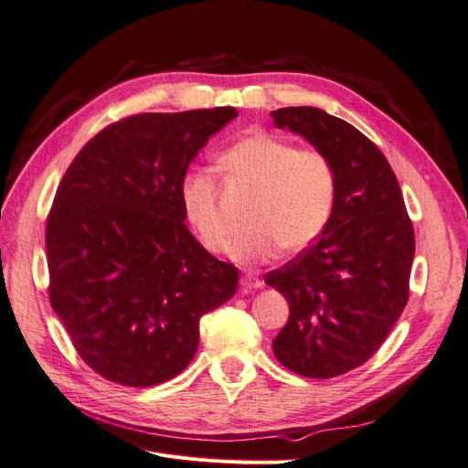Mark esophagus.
I'll return each instance as SVG.
<instances>
[{
  "label": "esophagus",
  "instance_id": "esophagus-1",
  "mask_svg": "<svg viewBox=\"0 0 468 468\" xmlns=\"http://www.w3.org/2000/svg\"><path fill=\"white\" fill-rule=\"evenodd\" d=\"M239 285H242L244 289H261L263 287V281L260 277H256V275L248 273V275H244L242 279H239Z\"/></svg>",
  "mask_w": 468,
  "mask_h": 468
}]
</instances>
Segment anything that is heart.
<instances>
[{"label": "heart", "mask_w": 468, "mask_h": 468, "mask_svg": "<svg viewBox=\"0 0 468 468\" xmlns=\"http://www.w3.org/2000/svg\"><path fill=\"white\" fill-rule=\"evenodd\" d=\"M218 169L230 181L256 191L246 212L250 230L230 250V258L239 265L271 261L282 248H308L332 218L337 176L320 150H299L291 140L251 133L218 155ZM179 201L208 251L229 250L230 224L220 207L218 179L212 169H189L179 183Z\"/></svg>", "instance_id": "heart-1"}]
</instances>
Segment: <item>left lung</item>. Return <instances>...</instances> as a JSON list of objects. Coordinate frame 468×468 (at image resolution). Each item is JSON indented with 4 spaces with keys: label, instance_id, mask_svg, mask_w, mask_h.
<instances>
[{
    "label": "left lung",
    "instance_id": "left-lung-1",
    "mask_svg": "<svg viewBox=\"0 0 468 468\" xmlns=\"http://www.w3.org/2000/svg\"><path fill=\"white\" fill-rule=\"evenodd\" d=\"M271 117L277 129L301 134L328 155L337 176L324 232L265 275L289 303L273 353L296 375L332 378L375 356L402 314L414 229L390 164L356 126L318 107H285Z\"/></svg>",
    "mask_w": 468,
    "mask_h": 468
}]
</instances>
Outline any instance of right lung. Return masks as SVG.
Listing matches in <instances>:
<instances>
[{
  "mask_svg": "<svg viewBox=\"0 0 468 468\" xmlns=\"http://www.w3.org/2000/svg\"><path fill=\"white\" fill-rule=\"evenodd\" d=\"M234 107L143 112L81 148L47 220L50 304L80 357L122 387L179 375L199 320L229 303L238 269L186 226L179 183Z\"/></svg>",
  "mask_w": 468,
  "mask_h": 468,
  "instance_id": "obj_1",
  "label": "right lung"
}]
</instances>
